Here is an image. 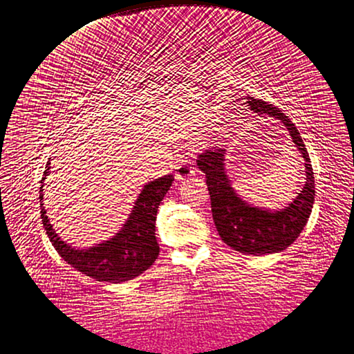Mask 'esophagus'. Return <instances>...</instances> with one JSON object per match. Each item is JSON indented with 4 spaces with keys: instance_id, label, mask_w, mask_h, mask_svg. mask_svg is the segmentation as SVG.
I'll use <instances>...</instances> for the list:
<instances>
[{
    "instance_id": "obj_1",
    "label": "esophagus",
    "mask_w": 354,
    "mask_h": 354,
    "mask_svg": "<svg viewBox=\"0 0 354 354\" xmlns=\"http://www.w3.org/2000/svg\"><path fill=\"white\" fill-rule=\"evenodd\" d=\"M176 172H175V178L178 180H184L185 178L191 176L194 174V163L191 160H179L176 165Z\"/></svg>"
}]
</instances>
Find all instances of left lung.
Segmentation results:
<instances>
[{
	"label": "left lung",
	"mask_w": 354,
	"mask_h": 354,
	"mask_svg": "<svg viewBox=\"0 0 354 354\" xmlns=\"http://www.w3.org/2000/svg\"><path fill=\"white\" fill-rule=\"evenodd\" d=\"M247 104L259 116L269 115L287 128L295 150L304 162L306 182L297 197L278 210L259 207L243 200L232 188V182L226 174L225 148H213L200 154L197 166L206 174L213 221L222 241L244 254L279 253L297 239L310 218L315 203L313 169L301 135L288 116L279 109L253 97H247Z\"/></svg>",
	"instance_id": "obj_1"
}]
</instances>
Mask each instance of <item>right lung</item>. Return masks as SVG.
<instances>
[{
	"label": "right lung",
	"mask_w": 354,
	"mask_h": 354,
	"mask_svg": "<svg viewBox=\"0 0 354 354\" xmlns=\"http://www.w3.org/2000/svg\"><path fill=\"white\" fill-rule=\"evenodd\" d=\"M50 165L48 162L41 180V218L51 244L64 261L86 277L110 283L133 279L154 263L160 253L156 238L157 209L172 185L174 175H166L144 185L127 222L116 235L94 247L75 248L66 244L54 231L44 207V180L50 174Z\"/></svg>",
	"instance_id": "obj_1"
}]
</instances>
